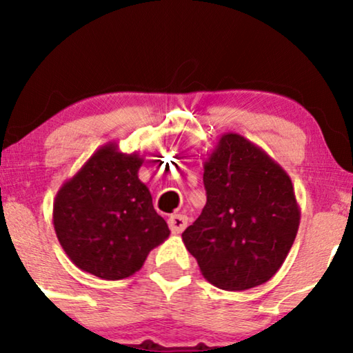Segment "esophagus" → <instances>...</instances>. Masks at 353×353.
Listing matches in <instances>:
<instances>
[{
    "mask_svg": "<svg viewBox=\"0 0 353 353\" xmlns=\"http://www.w3.org/2000/svg\"><path fill=\"white\" fill-rule=\"evenodd\" d=\"M168 226H170L173 234H180L185 231V228L188 226V216L183 214L172 215L170 219H168Z\"/></svg>",
    "mask_w": 353,
    "mask_h": 353,
    "instance_id": "34e87169",
    "label": "esophagus"
}]
</instances>
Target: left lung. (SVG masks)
I'll list each match as a JSON object with an SVG mask.
<instances>
[{
    "instance_id": "left-lung-1",
    "label": "left lung",
    "mask_w": 353,
    "mask_h": 353,
    "mask_svg": "<svg viewBox=\"0 0 353 353\" xmlns=\"http://www.w3.org/2000/svg\"><path fill=\"white\" fill-rule=\"evenodd\" d=\"M207 202L181 234L202 276L225 291H245L278 272L301 209L291 178L262 148L225 133L204 162Z\"/></svg>"
}]
</instances>
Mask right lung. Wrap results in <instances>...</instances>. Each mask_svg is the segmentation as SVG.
Here are the masks:
<instances>
[{
  "label": "right lung",
  "instance_id": "right-lung-1",
  "mask_svg": "<svg viewBox=\"0 0 353 353\" xmlns=\"http://www.w3.org/2000/svg\"><path fill=\"white\" fill-rule=\"evenodd\" d=\"M141 163L137 152L123 154L108 143L57 191L56 236L83 272L112 281L132 276L170 234L138 178Z\"/></svg>",
  "mask_w": 353,
  "mask_h": 353
}]
</instances>
